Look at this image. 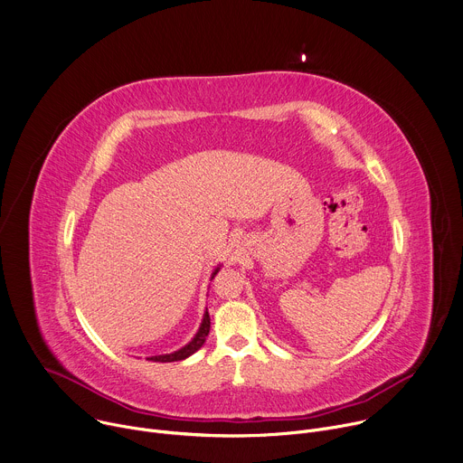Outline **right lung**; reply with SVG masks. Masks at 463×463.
<instances>
[{"label":"right lung","instance_id":"add662e5","mask_svg":"<svg viewBox=\"0 0 463 463\" xmlns=\"http://www.w3.org/2000/svg\"><path fill=\"white\" fill-rule=\"evenodd\" d=\"M220 270V267L213 272V278L216 276V272ZM209 329H211V318H209V313L205 311V315H203V320H202V326H200V329H198V333H196V336L185 345V347H182L180 351H175V353H171V354H160V356H152V358H148V360H152V362H180V360H185V358H189L191 354H194L203 344H205V340H207V335H209Z\"/></svg>","mask_w":463,"mask_h":463}]
</instances>
